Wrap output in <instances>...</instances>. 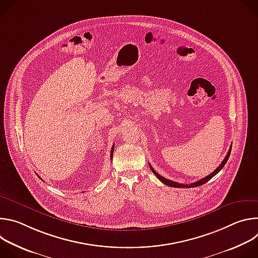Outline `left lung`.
<instances>
[{
    "label": "left lung",
    "mask_w": 258,
    "mask_h": 258,
    "mask_svg": "<svg viewBox=\"0 0 258 258\" xmlns=\"http://www.w3.org/2000/svg\"><path fill=\"white\" fill-rule=\"evenodd\" d=\"M231 151H232V145H231V147H230V150H229V152H228V154H227V156L225 157V159L223 160V162L219 164V166L213 171V172H211L209 175H207V176H205V177H203V178H201V179H199V180H197V181H195V182H192V183H190V185H185V183H178V182H176V181H173V180H170V179H167V178H165V177H163L162 175H160L159 173H157L155 170H154V168L149 164V166H150V168H151V170H152V172L159 178V180H161L163 183H165L166 186H169V187H173V188H195V187H199V186H202L203 183H205V182H207L209 179H211L215 174H217L220 170L223 169V167L226 165V163H227V161H228V159H229V157H230V155H231Z\"/></svg>",
    "instance_id": "8db88e82"
}]
</instances>
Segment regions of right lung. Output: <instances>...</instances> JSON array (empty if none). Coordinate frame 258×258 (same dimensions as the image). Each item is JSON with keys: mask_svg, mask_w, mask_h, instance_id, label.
Masks as SVG:
<instances>
[{"mask_svg": "<svg viewBox=\"0 0 258 258\" xmlns=\"http://www.w3.org/2000/svg\"><path fill=\"white\" fill-rule=\"evenodd\" d=\"M113 152H114V145L112 146V148H111V154H110V157H111V159L113 158Z\"/></svg>", "mask_w": 258, "mask_h": 258, "instance_id": "1", "label": "right lung"}]
</instances>
